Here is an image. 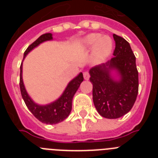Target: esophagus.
I'll list each match as a JSON object with an SVG mask.
<instances>
[{
	"mask_svg": "<svg viewBox=\"0 0 158 158\" xmlns=\"http://www.w3.org/2000/svg\"><path fill=\"white\" fill-rule=\"evenodd\" d=\"M83 75H84V78H85V80H89V72H87V71H86V72H84Z\"/></svg>",
	"mask_w": 158,
	"mask_h": 158,
	"instance_id": "1",
	"label": "esophagus"
}]
</instances>
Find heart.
I'll use <instances>...</instances> for the list:
<instances>
[{"label":"heart","instance_id":"heart-1","mask_svg":"<svg viewBox=\"0 0 158 158\" xmlns=\"http://www.w3.org/2000/svg\"><path fill=\"white\" fill-rule=\"evenodd\" d=\"M83 50L89 51L93 49V59L96 63L104 62L110 56L113 49V43L107 36H101L97 33H92L79 42Z\"/></svg>","mask_w":158,"mask_h":158}]
</instances>
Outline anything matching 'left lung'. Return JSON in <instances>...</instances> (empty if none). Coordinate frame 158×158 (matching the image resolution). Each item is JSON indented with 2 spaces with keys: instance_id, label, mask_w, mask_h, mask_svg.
<instances>
[{
  "instance_id": "left-lung-1",
  "label": "left lung",
  "mask_w": 158,
  "mask_h": 158,
  "mask_svg": "<svg viewBox=\"0 0 158 158\" xmlns=\"http://www.w3.org/2000/svg\"><path fill=\"white\" fill-rule=\"evenodd\" d=\"M115 42L114 58L89 70L93 84V100L101 116L118 118L133 107L139 92L136 58L129 43L113 35Z\"/></svg>"
}]
</instances>
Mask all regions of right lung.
<instances>
[{
  "mask_svg": "<svg viewBox=\"0 0 158 158\" xmlns=\"http://www.w3.org/2000/svg\"><path fill=\"white\" fill-rule=\"evenodd\" d=\"M53 40L51 33H46L40 37L34 43L31 44L23 54V60L31 51L40 46L41 43ZM23 62L20 65V76H19V88L22 97L29 111L34 115L37 119L43 123L57 124L65 120L70 114L72 110V101L73 96L77 91L78 88L84 81L83 73L81 72L68 83L62 94L54 101L47 104H39L32 100L25 89L23 81Z\"/></svg>",
  "mask_w": 158,
  "mask_h": 158,
  "instance_id": "add662e5",
  "label": "right lung"
}]
</instances>
